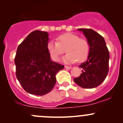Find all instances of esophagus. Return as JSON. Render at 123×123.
<instances>
[{
    "label": "esophagus",
    "instance_id": "obj_1",
    "mask_svg": "<svg viewBox=\"0 0 123 123\" xmlns=\"http://www.w3.org/2000/svg\"><path fill=\"white\" fill-rule=\"evenodd\" d=\"M65 68L66 69H72V66H65Z\"/></svg>",
    "mask_w": 123,
    "mask_h": 123
}]
</instances>
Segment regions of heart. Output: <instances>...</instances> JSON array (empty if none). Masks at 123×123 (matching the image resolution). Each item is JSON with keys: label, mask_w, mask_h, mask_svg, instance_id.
<instances>
[{"label": "heart", "mask_w": 123, "mask_h": 123, "mask_svg": "<svg viewBox=\"0 0 123 123\" xmlns=\"http://www.w3.org/2000/svg\"><path fill=\"white\" fill-rule=\"evenodd\" d=\"M67 54L63 61L66 63H74L84 61L90 53L88 41L80 38L73 33H65L57 38V42H50L47 44V50L51 57L55 61H58L61 56L65 53Z\"/></svg>", "instance_id": "b5f03b06"}]
</instances>
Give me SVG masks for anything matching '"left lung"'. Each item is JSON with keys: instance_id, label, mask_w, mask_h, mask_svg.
<instances>
[{"instance_id": "1", "label": "left lung", "mask_w": 123, "mask_h": 123, "mask_svg": "<svg viewBox=\"0 0 123 123\" xmlns=\"http://www.w3.org/2000/svg\"><path fill=\"white\" fill-rule=\"evenodd\" d=\"M82 31L90 45V53L86 61L79 67L82 69L74 83L84 88H95L102 83L108 75L109 53L104 38L91 29H78Z\"/></svg>"}]
</instances>
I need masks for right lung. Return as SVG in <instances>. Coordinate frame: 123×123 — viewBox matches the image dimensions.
<instances>
[{
	"instance_id": "1",
	"label": "right lung",
	"mask_w": 123,
	"mask_h": 123,
	"mask_svg": "<svg viewBox=\"0 0 123 123\" xmlns=\"http://www.w3.org/2000/svg\"><path fill=\"white\" fill-rule=\"evenodd\" d=\"M49 33L34 31L18 46L14 62L16 76L26 92L44 95L56 83V74L64 66L51 60L47 50Z\"/></svg>"
}]
</instances>
